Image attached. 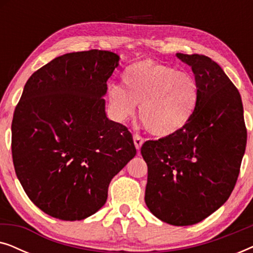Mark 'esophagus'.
I'll use <instances>...</instances> for the list:
<instances>
[{
  "label": "esophagus",
  "instance_id": "1",
  "mask_svg": "<svg viewBox=\"0 0 253 253\" xmlns=\"http://www.w3.org/2000/svg\"><path fill=\"white\" fill-rule=\"evenodd\" d=\"M133 143H134V146H136L137 150L139 151L141 145H143V143H144V139L139 136V134H134V136H133Z\"/></svg>",
  "mask_w": 253,
  "mask_h": 253
}]
</instances>
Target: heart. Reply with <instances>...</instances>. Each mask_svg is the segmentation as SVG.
<instances>
[{
	"mask_svg": "<svg viewBox=\"0 0 253 253\" xmlns=\"http://www.w3.org/2000/svg\"><path fill=\"white\" fill-rule=\"evenodd\" d=\"M123 86L108 88V101L120 122L139 107L140 120L157 137H170L184 129L198 105L196 79L184 71L151 60L131 64L122 75Z\"/></svg>",
	"mask_w": 253,
	"mask_h": 253,
	"instance_id": "heart-1",
	"label": "heart"
}]
</instances>
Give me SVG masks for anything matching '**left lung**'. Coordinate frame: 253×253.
Returning a JSON list of instances; mask_svg holds the SVG:
<instances>
[{
    "label": "left lung",
    "mask_w": 253,
    "mask_h": 253,
    "mask_svg": "<svg viewBox=\"0 0 253 253\" xmlns=\"http://www.w3.org/2000/svg\"><path fill=\"white\" fill-rule=\"evenodd\" d=\"M191 67L198 105L184 129L145 141V203L154 216L172 226H191L219 210L236 184L247 146L238 89L215 62L204 55L176 54Z\"/></svg>",
    "instance_id": "8db88e82"
}]
</instances>
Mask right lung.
Here are the masks:
<instances>
[{
  "mask_svg": "<svg viewBox=\"0 0 253 253\" xmlns=\"http://www.w3.org/2000/svg\"><path fill=\"white\" fill-rule=\"evenodd\" d=\"M113 51L64 54L29 78L11 124L16 175L34 205L64 221L106 204L108 186L136 155L132 134L106 114Z\"/></svg>",
  "mask_w": 253,
  "mask_h": 253,
  "instance_id": "add662e5",
  "label": "right lung"
}]
</instances>
